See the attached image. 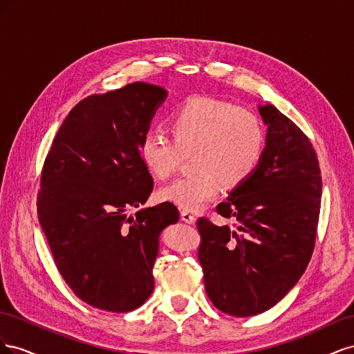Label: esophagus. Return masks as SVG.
<instances>
[{
	"label": "esophagus",
	"instance_id": "1",
	"mask_svg": "<svg viewBox=\"0 0 354 354\" xmlns=\"http://www.w3.org/2000/svg\"><path fill=\"white\" fill-rule=\"evenodd\" d=\"M181 220L189 223V224H194L196 221V217H195V214H192V212L183 209V211H181Z\"/></svg>",
	"mask_w": 354,
	"mask_h": 354
}]
</instances>
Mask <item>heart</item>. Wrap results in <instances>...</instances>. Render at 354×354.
<instances>
[{"instance_id": "heart-1", "label": "heart", "mask_w": 354, "mask_h": 354, "mask_svg": "<svg viewBox=\"0 0 354 354\" xmlns=\"http://www.w3.org/2000/svg\"><path fill=\"white\" fill-rule=\"evenodd\" d=\"M169 131L149 130L140 140V156L151 173L165 180L192 156L194 174L162 187L160 198L186 211H199L216 199L224 181L245 183L259 168L266 146L260 116L243 106L198 95L169 115Z\"/></svg>"}]
</instances>
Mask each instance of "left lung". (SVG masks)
<instances>
[{
  "label": "left lung",
  "instance_id": "left-lung-1",
  "mask_svg": "<svg viewBox=\"0 0 354 354\" xmlns=\"http://www.w3.org/2000/svg\"><path fill=\"white\" fill-rule=\"evenodd\" d=\"M266 147L255 173L217 212L232 226L201 217L198 259L212 304L236 317L260 315L288 294L312 259L322 196L313 145L273 104L260 106Z\"/></svg>",
  "mask_w": 354,
  "mask_h": 354
}]
</instances>
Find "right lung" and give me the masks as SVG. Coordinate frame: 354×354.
Listing matches in <instances>:
<instances>
[{"mask_svg": "<svg viewBox=\"0 0 354 354\" xmlns=\"http://www.w3.org/2000/svg\"><path fill=\"white\" fill-rule=\"evenodd\" d=\"M165 97L146 82L88 95L63 121L41 171L38 220L57 270L106 312H131L151 297L159 234L180 218L171 202L128 216L153 190L140 140Z\"/></svg>", "mask_w": 354, "mask_h": 354, "instance_id": "right-lung-1", "label": "right lung"}]
</instances>
